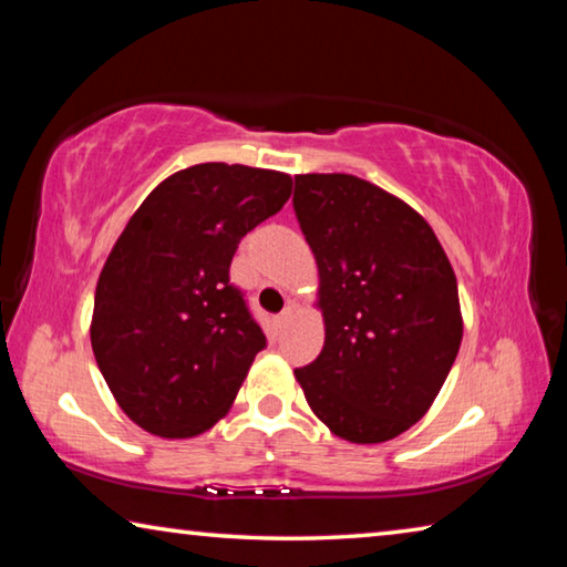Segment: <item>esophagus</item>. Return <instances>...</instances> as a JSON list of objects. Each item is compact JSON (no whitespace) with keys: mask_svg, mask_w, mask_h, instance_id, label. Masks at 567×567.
Masks as SVG:
<instances>
[{"mask_svg":"<svg viewBox=\"0 0 567 567\" xmlns=\"http://www.w3.org/2000/svg\"><path fill=\"white\" fill-rule=\"evenodd\" d=\"M290 318H292V307H287V310H285V312H280V315H277V324H280V328H282V324H287V322H290Z\"/></svg>","mask_w":567,"mask_h":567,"instance_id":"obj_1","label":"esophagus"}]
</instances>
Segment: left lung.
<instances>
[{
	"instance_id": "obj_1",
	"label": "left lung",
	"mask_w": 567,
	"mask_h": 567,
	"mask_svg": "<svg viewBox=\"0 0 567 567\" xmlns=\"http://www.w3.org/2000/svg\"><path fill=\"white\" fill-rule=\"evenodd\" d=\"M318 262L324 344L295 370L310 410L354 445L405 433L433 405L463 340L457 280L417 209L354 175H295Z\"/></svg>"
}]
</instances>
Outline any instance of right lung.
<instances>
[{
  "instance_id": "right-lung-1",
  "label": "right lung",
  "mask_w": 567,
  "mask_h": 567,
  "mask_svg": "<svg viewBox=\"0 0 567 567\" xmlns=\"http://www.w3.org/2000/svg\"><path fill=\"white\" fill-rule=\"evenodd\" d=\"M292 177L205 162L150 192L104 262L92 352L124 415L185 440L223 420L265 348L229 262L249 229L277 215Z\"/></svg>"
}]
</instances>
